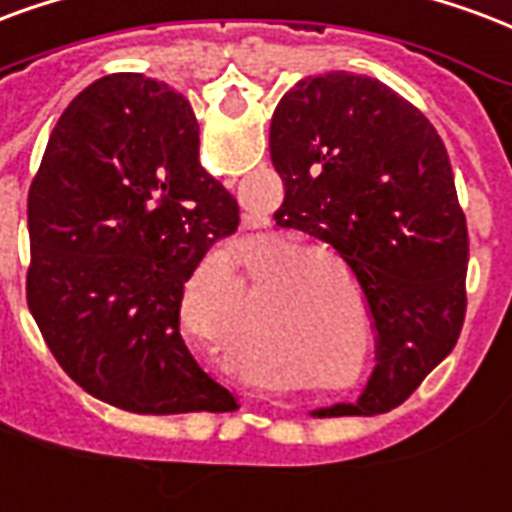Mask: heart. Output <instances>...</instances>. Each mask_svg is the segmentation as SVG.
Here are the masks:
<instances>
[{
    "label": "heart",
    "instance_id": "obj_1",
    "mask_svg": "<svg viewBox=\"0 0 512 512\" xmlns=\"http://www.w3.org/2000/svg\"><path fill=\"white\" fill-rule=\"evenodd\" d=\"M298 249V241L290 236L285 238H276L268 244V255H285V257H276L271 263H263V266L257 268V274L260 276H274V274H285L282 276V293H301L304 287H312L320 282V276L317 271L304 263H333V257L328 252H312V255H290Z\"/></svg>",
    "mask_w": 512,
    "mask_h": 512
}]
</instances>
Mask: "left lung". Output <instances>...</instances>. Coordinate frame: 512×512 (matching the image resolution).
Listing matches in <instances>:
<instances>
[{"label":"left lung","mask_w":512,"mask_h":512,"mask_svg":"<svg viewBox=\"0 0 512 512\" xmlns=\"http://www.w3.org/2000/svg\"><path fill=\"white\" fill-rule=\"evenodd\" d=\"M271 160L285 181L276 225L339 252L377 328V366L358 404L312 415L388 412L450 355L467 314V219L445 143L385 83L336 70L279 100Z\"/></svg>","instance_id":"8db88e82"}]
</instances>
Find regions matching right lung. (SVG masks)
<instances>
[{
    "label": "right lung",
    "instance_id": "right-lung-1",
    "mask_svg": "<svg viewBox=\"0 0 512 512\" xmlns=\"http://www.w3.org/2000/svg\"><path fill=\"white\" fill-rule=\"evenodd\" d=\"M198 149L181 94L113 73L64 108L29 187V312L64 372L119 410L236 404L179 331L184 282L238 227L236 198Z\"/></svg>",
    "mask_w": 512,
    "mask_h": 512
}]
</instances>
